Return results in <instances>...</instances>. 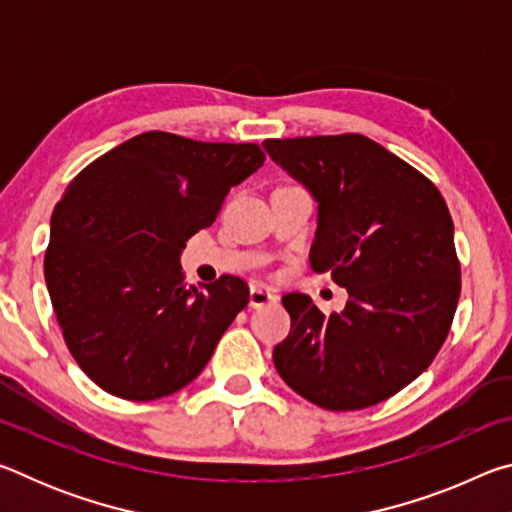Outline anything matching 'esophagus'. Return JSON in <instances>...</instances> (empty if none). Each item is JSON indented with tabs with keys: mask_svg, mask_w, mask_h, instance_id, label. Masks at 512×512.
Instances as JSON below:
<instances>
[{
	"mask_svg": "<svg viewBox=\"0 0 512 512\" xmlns=\"http://www.w3.org/2000/svg\"><path fill=\"white\" fill-rule=\"evenodd\" d=\"M275 300H277L275 293L268 287H264V284H253V287H250V307H264V305H271Z\"/></svg>",
	"mask_w": 512,
	"mask_h": 512,
	"instance_id": "34e87169",
	"label": "esophagus"
}]
</instances>
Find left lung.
Instances as JSON below:
<instances>
[{
  "label": "left lung",
  "mask_w": 512,
  "mask_h": 512,
  "mask_svg": "<svg viewBox=\"0 0 512 512\" xmlns=\"http://www.w3.org/2000/svg\"><path fill=\"white\" fill-rule=\"evenodd\" d=\"M264 151L316 201L311 268L348 291L329 316L305 293L282 298L291 332L275 368L329 411L384 402L429 368L461 296L443 196L363 135L266 140Z\"/></svg>",
  "instance_id": "1"
}]
</instances>
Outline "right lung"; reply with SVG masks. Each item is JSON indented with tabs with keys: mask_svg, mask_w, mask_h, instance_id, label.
Instances as JSON below:
<instances>
[{
	"mask_svg": "<svg viewBox=\"0 0 512 512\" xmlns=\"http://www.w3.org/2000/svg\"><path fill=\"white\" fill-rule=\"evenodd\" d=\"M262 164L257 144L151 131L67 185L51 214L45 280L69 352L103 391L149 402L201 375L248 287L235 275L185 287L180 255Z\"/></svg>",
	"mask_w": 512,
	"mask_h": 512,
	"instance_id": "1",
	"label": "right lung"
}]
</instances>
